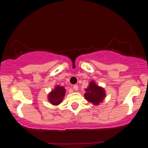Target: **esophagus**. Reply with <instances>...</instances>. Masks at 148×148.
Instances as JSON below:
<instances>
[{"label":"esophagus","instance_id":"1","mask_svg":"<svg viewBox=\"0 0 148 148\" xmlns=\"http://www.w3.org/2000/svg\"><path fill=\"white\" fill-rule=\"evenodd\" d=\"M73 89H74V90H78V85H76V84L74 85Z\"/></svg>","mask_w":148,"mask_h":148}]
</instances>
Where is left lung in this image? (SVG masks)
I'll return each instance as SVG.
<instances>
[{
  "mask_svg": "<svg viewBox=\"0 0 148 148\" xmlns=\"http://www.w3.org/2000/svg\"><path fill=\"white\" fill-rule=\"evenodd\" d=\"M84 98L94 105H99L102 103L106 97L105 91L101 86H98L95 81H91L89 83L88 88L85 89Z\"/></svg>",
  "mask_w": 148,
  "mask_h": 148,
  "instance_id": "left-lung-1",
  "label": "left lung"
}]
</instances>
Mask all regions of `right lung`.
I'll return each instance as SVG.
<instances>
[{"label":"right lung","instance_id":"add662e5","mask_svg":"<svg viewBox=\"0 0 148 148\" xmlns=\"http://www.w3.org/2000/svg\"><path fill=\"white\" fill-rule=\"evenodd\" d=\"M66 93V89L63 86H56L55 88L49 93L48 101L51 105H58L62 102Z\"/></svg>","mask_w":148,"mask_h":148}]
</instances>
